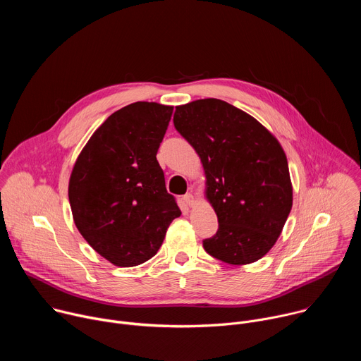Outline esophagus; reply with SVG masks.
<instances>
[{"label":"esophagus","mask_w":361,"mask_h":361,"mask_svg":"<svg viewBox=\"0 0 361 361\" xmlns=\"http://www.w3.org/2000/svg\"><path fill=\"white\" fill-rule=\"evenodd\" d=\"M183 200H184V202L188 205V207H191V205H194V202H195V198H194V195H192L191 192H187V194L183 197Z\"/></svg>","instance_id":"obj_1"}]
</instances>
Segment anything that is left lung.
Returning <instances> with one entry per match:
<instances>
[{"instance_id":"left-lung-1","label":"left lung","mask_w":361,"mask_h":361,"mask_svg":"<svg viewBox=\"0 0 361 361\" xmlns=\"http://www.w3.org/2000/svg\"><path fill=\"white\" fill-rule=\"evenodd\" d=\"M173 121L201 159L205 197L219 219L204 250L233 266L260 260L276 244L293 205L283 147L254 117L217 98L176 107Z\"/></svg>"}]
</instances>
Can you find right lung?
Wrapping results in <instances>:
<instances>
[{
    "instance_id": "1",
    "label": "right lung",
    "mask_w": 361,
    "mask_h": 361,
    "mask_svg": "<svg viewBox=\"0 0 361 361\" xmlns=\"http://www.w3.org/2000/svg\"><path fill=\"white\" fill-rule=\"evenodd\" d=\"M171 114V106L147 101L116 111L91 135L71 171L74 223L114 266L149 260L181 216L156 157Z\"/></svg>"
}]
</instances>
